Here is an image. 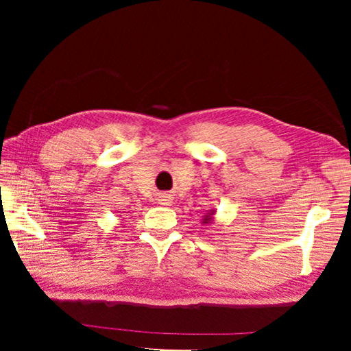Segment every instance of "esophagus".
<instances>
[{
    "label": "esophagus",
    "instance_id": "34e87169",
    "mask_svg": "<svg viewBox=\"0 0 351 351\" xmlns=\"http://www.w3.org/2000/svg\"><path fill=\"white\" fill-rule=\"evenodd\" d=\"M158 201H159V204H162V206H170L171 204V197L167 193H161V195H159Z\"/></svg>",
    "mask_w": 351,
    "mask_h": 351
}]
</instances>
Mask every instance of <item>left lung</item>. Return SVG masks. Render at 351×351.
Returning <instances> with one entry per match:
<instances>
[{"mask_svg":"<svg viewBox=\"0 0 351 351\" xmlns=\"http://www.w3.org/2000/svg\"><path fill=\"white\" fill-rule=\"evenodd\" d=\"M213 218H215V210H209L203 217V224H212L213 223Z\"/></svg>","mask_w":351,"mask_h":351,"instance_id":"1","label":"left lung"}]
</instances>
